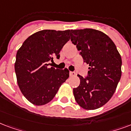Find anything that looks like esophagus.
Wrapping results in <instances>:
<instances>
[{
    "label": "esophagus",
    "instance_id": "1",
    "mask_svg": "<svg viewBox=\"0 0 131 131\" xmlns=\"http://www.w3.org/2000/svg\"><path fill=\"white\" fill-rule=\"evenodd\" d=\"M75 75H76L75 72H70V77H74Z\"/></svg>",
    "mask_w": 131,
    "mask_h": 131
}]
</instances>
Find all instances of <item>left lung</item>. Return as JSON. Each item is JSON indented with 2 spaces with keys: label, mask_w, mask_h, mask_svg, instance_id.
Returning <instances> with one entry per match:
<instances>
[{
  "label": "left lung",
  "mask_w": 131,
  "mask_h": 131,
  "mask_svg": "<svg viewBox=\"0 0 131 131\" xmlns=\"http://www.w3.org/2000/svg\"><path fill=\"white\" fill-rule=\"evenodd\" d=\"M70 39L84 62L89 65L88 76L80 79L73 89L75 100L80 107L94 110L102 107L115 92L122 75V59L115 43L102 31L84 29L71 30Z\"/></svg>",
  "instance_id": "left-lung-1"
}]
</instances>
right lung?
Here are the masks:
<instances>
[{"mask_svg":"<svg viewBox=\"0 0 131 131\" xmlns=\"http://www.w3.org/2000/svg\"><path fill=\"white\" fill-rule=\"evenodd\" d=\"M70 30H42L29 36L18 49L15 62L20 91L32 104L41 106L50 102L69 77V70L48 68L70 40Z\"/></svg>","mask_w":131,"mask_h":131,"instance_id":"right-lung-1","label":"right lung"}]
</instances>
